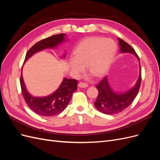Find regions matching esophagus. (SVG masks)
<instances>
[{"mask_svg":"<svg viewBox=\"0 0 160 160\" xmlns=\"http://www.w3.org/2000/svg\"><path fill=\"white\" fill-rule=\"evenodd\" d=\"M78 87L81 88H88V85L85 83H83V82H80V83H79L78 84Z\"/></svg>","mask_w":160,"mask_h":160,"instance_id":"esophagus-1","label":"esophagus"}]
</instances>
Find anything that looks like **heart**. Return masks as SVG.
Wrapping results in <instances>:
<instances>
[{
  "instance_id": "1",
  "label": "heart",
  "mask_w": 160,
  "mask_h": 160,
  "mask_svg": "<svg viewBox=\"0 0 160 160\" xmlns=\"http://www.w3.org/2000/svg\"><path fill=\"white\" fill-rule=\"evenodd\" d=\"M114 41L103 37L86 38L77 47L74 57L70 58L69 65L72 73L79 75L88 68L96 77H102L109 71L117 52Z\"/></svg>"
}]
</instances>
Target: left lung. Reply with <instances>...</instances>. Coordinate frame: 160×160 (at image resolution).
<instances>
[{"instance_id":"1","label":"left lung","mask_w":160,"mask_h":160,"mask_svg":"<svg viewBox=\"0 0 160 160\" xmlns=\"http://www.w3.org/2000/svg\"><path fill=\"white\" fill-rule=\"evenodd\" d=\"M118 41L121 52L132 53L138 58L139 62L137 53L135 52L132 46H130L123 40L121 39L120 38H118ZM141 71V66H140L139 62V75L136 83L131 89L121 93L113 91L111 88L107 77H104L97 85V89L98 90V96L94 103L97 109L105 114L113 115L122 112V111L128 108L132 103L138 93L142 81Z\"/></svg>"}]
</instances>
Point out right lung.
Segmentation results:
<instances>
[{
	"mask_svg": "<svg viewBox=\"0 0 160 160\" xmlns=\"http://www.w3.org/2000/svg\"><path fill=\"white\" fill-rule=\"evenodd\" d=\"M65 37V34L61 33L38 41L28 51L24 62L37 52L48 48H55L66 41ZM65 56L66 54H64L62 58L64 59ZM77 82L78 81L75 79L64 78L59 88L55 91L49 95L42 98L34 97L28 93L24 83L22 73L20 79L22 94L28 108L37 115L44 117H51L61 113L66 108L72 94L77 89Z\"/></svg>",
	"mask_w": 160,
	"mask_h": 160,
	"instance_id": "add662e5",
	"label": "right lung"
}]
</instances>
